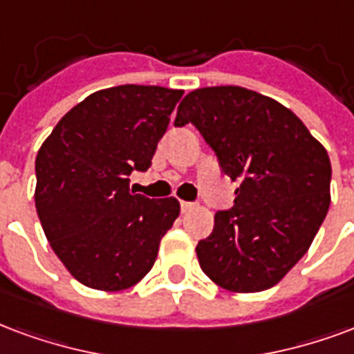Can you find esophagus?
<instances>
[{"mask_svg": "<svg viewBox=\"0 0 354 354\" xmlns=\"http://www.w3.org/2000/svg\"><path fill=\"white\" fill-rule=\"evenodd\" d=\"M195 206H197V204L187 203V201H182V203H180V208H182V212H184V214H187V212H191V210H195Z\"/></svg>", "mask_w": 354, "mask_h": 354, "instance_id": "1", "label": "esophagus"}]
</instances>
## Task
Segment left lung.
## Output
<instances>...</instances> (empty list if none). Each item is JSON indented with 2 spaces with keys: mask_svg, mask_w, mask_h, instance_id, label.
<instances>
[{
  "mask_svg": "<svg viewBox=\"0 0 354 354\" xmlns=\"http://www.w3.org/2000/svg\"><path fill=\"white\" fill-rule=\"evenodd\" d=\"M240 187L197 243L201 268L219 287L259 292L276 285L313 242L330 206L328 153L302 120L240 86L201 88L178 106Z\"/></svg>",
  "mask_w": 354,
  "mask_h": 354,
  "instance_id": "1",
  "label": "left lung"
}]
</instances>
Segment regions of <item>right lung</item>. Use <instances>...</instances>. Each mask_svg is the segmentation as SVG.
Here are the masks:
<instances>
[{
  "instance_id": "1",
  "label": "right lung",
  "mask_w": 354,
  "mask_h": 354,
  "mask_svg": "<svg viewBox=\"0 0 354 354\" xmlns=\"http://www.w3.org/2000/svg\"><path fill=\"white\" fill-rule=\"evenodd\" d=\"M182 95V90L135 84L95 91L71 109L41 146L37 216L54 253L86 287L127 289L156 263L180 203L135 195L129 176L150 169Z\"/></svg>"
}]
</instances>
